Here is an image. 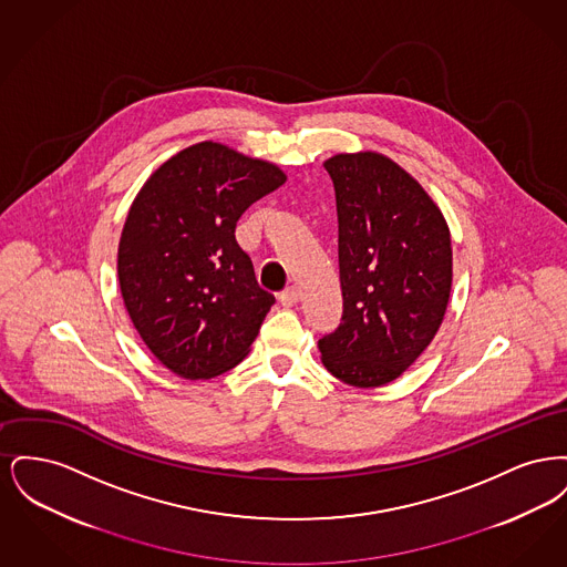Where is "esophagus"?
<instances>
[{
    "mask_svg": "<svg viewBox=\"0 0 567 567\" xmlns=\"http://www.w3.org/2000/svg\"><path fill=\"white\" fill-rule=\"evenodd\" d=\"M278 299H280L282 306L291 308V306H296L297 301H299V289H297V287H287Z\"/></svg>",
    "mask_w": 567,
    "mask_h": 567,
    "instance_id": "1",
    "label": "esophagus"
}]
</instances>
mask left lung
Masks as SVG:
<instances>
[{
    "label": "left lung",
    "mask_w": 567,
    "mask_h": 567,
    "mask_svg": "<svg viewBox=\"0 0 567 567\" xmlns=\"http://www.w3.org/2000/svg\"><path fill=\"white\" fill-rule=\"evenodd\" d=\"M336 189L340 327L319 340L324 370L357 389L393 382L430 347L453 289L451 229L400 163L378 151L323 162Z\"/></svg>",
    "instance_id": "1"
}]
</instances>
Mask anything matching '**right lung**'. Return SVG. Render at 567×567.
I'll return each mask as SVG.
<instances>
[{
  "label": "right lung",
  "instance_id": "obj_1",
  "mask_svg": "<svg viewBox=\"0 0 567 567\" xmlns=\"http://www.w3.org/2000/svg\"><path fill=\"white\" fill-rule=\"evenodd\" d=\"M287 183L276 163L220 142L163 162L125 218L116 270L140 338L176 377L208 380L250 351L274 296L236 243L248 206Z\"/></svg>",
  "mask_w": 567,
  "mask_h": 567
}]
</instances>
